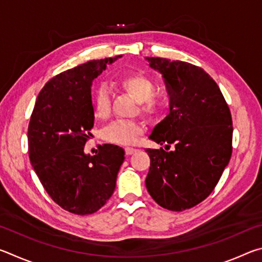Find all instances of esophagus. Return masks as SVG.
Segmentation results:
<instances>
[{"label": "esophagus", "mask_w": 262, "mask_h": 262, "mask_svg": "<svg viewBox=\"0 0 262 262\" xmlns=\"http://www.w3.org/2000/svg\"><path fill=\"white\" fill-rule=\"evenodd\" d=\"M125 151H126V155H132V154H134V152L136 151V149L130 148V147H127V148L125 149Z\"/></svg>", "instance_id": "1"}]
</instances>
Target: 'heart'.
<instances>
[{
	"label": "heart",
	"mask_w": 262,
	"mask_h": 262,
	"mask_svg": "<svg viewBox=\"0 0 262 262\" xmlns=\"http://www.w3.org/2000/svg\"><path fill=\"white\" fill-rule=\"evenodd\" d=\"M120 86L139 101V111L145 117L156 118L168 106V92L165 89H154V82L143 74H129L119 79ZM111 112L110 92L105 86L97 91L95 97V114L105 119ZM144 132L143 123L137 120H117L103 130V139L111 143L134 144Z\"/></svg>",
	"instance_id": "b5f03b06"
}]
</instances>
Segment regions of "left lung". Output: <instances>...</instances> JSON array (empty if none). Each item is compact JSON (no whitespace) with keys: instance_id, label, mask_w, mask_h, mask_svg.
<instances>
[{"instance_id":"1","label":"left lung","mask_w":262,"mask_h":262,"mask_svg":"<svg viewBox=\"0 0 262 262\" xmlns=\"http://www.w3.org/2000/svg\"><path fill=\"white\" fill-rule=\"evenodd\" d=\"M165 79L170 113L149 139L165 149H147L149 194L159 206L181 211L216 187L232 154V118L219 85L202 68L184 61L147 57Z\"/></svg>"}]
</instances>
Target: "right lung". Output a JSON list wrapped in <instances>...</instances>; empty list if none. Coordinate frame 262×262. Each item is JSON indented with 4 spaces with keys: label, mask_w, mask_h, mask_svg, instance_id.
<instances>
[{
    "label": "right lung",
    "mask_w": 262,
    "mask_h": 262,
    "mask_svg": "<svg viewBox=\"0 0 262 262\" xmlns=\"http://www.w3.org/2000/svg\"><path fill=\"white\" fill-rule=\"evenodd\" d=\"M121 56L89 61L51 78L31 114L30 162L52 200L73 214H94L108 201L125 159L113 144L95 156L84 154L95 122L92 81Z\"/></svg>",
    "instance_id": "1"
}]
</instances>
